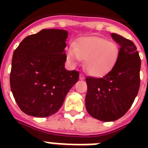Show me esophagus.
Here are the masks:
<instances>
[{"instance_id": "esophagus-1", "label": "esophagus", "mask_w": 148, "mask_h": 148, "mask_svg": "<svg viewBox=\"0 0 148 148\" xmlns=\"http://www.w3.org/2000/svg\"><path fill=\"white\" fill-rule=\"evenodd\" d=\"M80 79H81V80H84V74H80Z\"/></svg>"}]
</instances>
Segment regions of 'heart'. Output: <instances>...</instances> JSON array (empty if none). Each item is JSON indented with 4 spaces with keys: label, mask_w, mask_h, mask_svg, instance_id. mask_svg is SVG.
Returning <instances> with one entry per match:
<instances>
[{
    "label": "heart",
    "mask_w": 148,
    "mask_h": 148,
    "mask_svg": "<svg viewBox=\"0 0 148 148\" xmlns=\"http://www.w3.org/2000/svg\"><path fill=\"white\" fill-rule=\"evenodd\" d=\"M117 55V45L100 38H83L76 46L71 45L67 50V58L72 63L85 60L86 71L93 76H101L109 71Z\"/></svg>",
    "instance_id": "obj_1"
}]
</instances>
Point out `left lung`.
I'll return each mask as SVG.
<instances>
[{
  "instance_id": "obj_1",
  "label": "left lung",
  "mask_w": 148,
  "mask_h": 148,
  "mask_svg": "<svg viewBox=\"0 0 148 148\" xmlns=\"http://www.w3.org/2000/svg\"><path fill=\"white\" fill-rule=\"evenodd\" d=\"M111 37L120 47L114 66L103 77L86 78V109L90 116L104 122L123 117L140 88V58L137 47L117 34H111Z\"/></svg>"
}]
</instances>
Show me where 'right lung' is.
Masks as SVG:
<instances>
[{
	"instance_id": "1",
	"label": "right lung",
	"mask_w": 148,
	"mask_h": 148,
	"mask_svg": "<svg viewBox=\"0 0 148 148\" xmlns=\"http://www.w3.org/2000/svg\"><path fill=\"white\" fill-rule=\"evenodd\" d=\"M68 33L43 29L22 40L13 53L10 89L26 114L46 117L58 112L79 72L65 69Z\"/></svg>"
}]
</instances>
